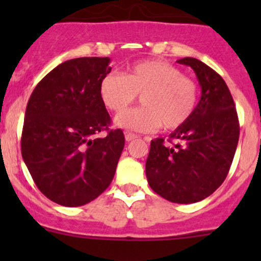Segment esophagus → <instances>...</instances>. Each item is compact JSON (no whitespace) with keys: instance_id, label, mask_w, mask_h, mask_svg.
I'll list each match as a JSON object with an SVG mask.
<instances>
[{"instance_id":"esophagus-1","label":"esophagus","mask_w":261,"mask_h":261,"mask_svg":"<svg viewBox=\"0 0 261 261\" xmlns=\"http://www.w3.org/2000/svg\"><path fill=\"white\" fill-rule=\"evenodd\" d=\"M139 136L138 135H135V134H133V133H125V139H126V141H133V140H135V139H138Z\"/></svg>"}]
</instances>
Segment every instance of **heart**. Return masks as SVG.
<instances>
[{"mask_svg": "<svg viewBox=\"0 0 261 261\" xmlns=\"http://www.w3.org/2000/svg\"><path fill=\"white\" fill-rule=\"evenodd\" d=\"M141 94L139 109L124 112ZM99 96L109 110L118 114L115 125L138 133H150L163 126L177 130L193 115L198 101V88L191 78L181 75L174 65L164 60L139 62L125 75L109 73L99 83Z\"/></svg>", "mask_w": 261, "mask_h": 261, "instance_id": "heart-1", "label": "heart"}]
</instances>
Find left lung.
Wrapping results in <instances>:
<instances>
[{"instance_id": "1", "label": "left lung", "mask_w": 261, "mask_h": 261, "mask_svg": "<svg viewBox=\"0 0 261 261\" xmlns=\"http://www.w3.org/2000/svg\"><path fill=\"white\" fill-rule=\"evenodd\" d=\"M179 64L194 70L201 98L192 117L164 139L150 144L145 172L155 193L174 203H196L223 183L232 164L240 127L232 96L225 81L196 58Z\"/></svg>"}]
</instances>
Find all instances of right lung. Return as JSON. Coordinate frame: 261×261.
<instances>
[{"mask_svg":"<svg viewBox=\"0 0 261 261\" xmlns=\"http://www.w3.org/2000/svg\"><path fill=\"white\" fill-rule=\"evenodd\" d=\"M110 58H75L39 82L28 102L22 159L41 193L65 207L89 203L111 184L125 146L122 130L109 131L99 83Z\"/></svg>","mask_w":261,"mask_h":261,"instance_id":"1","label":"right lung"}]
</instances>
